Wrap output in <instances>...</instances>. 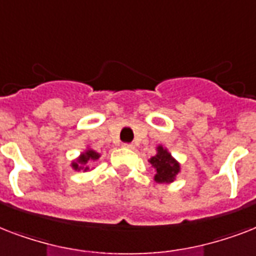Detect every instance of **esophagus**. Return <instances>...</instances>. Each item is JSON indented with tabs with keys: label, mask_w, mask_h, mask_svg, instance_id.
I'll return each mask as SVG.
<instances>
[{
	"label": "esophagus",
	"mask_w": 256,
	"mask_h": 256,
	"mask_svg": "<svg viewBox=\"0 0 256 256\" xmlns=\"http://www.w3.org/2000/svg\"><path fill=\"white\" fill-rule=\"evenodd\" d=\"M122 148H126V150H134V144H130V142H126V144H122Z\"/></svg>",
	"instance_id": "esophagus-1"
}]
</instances>
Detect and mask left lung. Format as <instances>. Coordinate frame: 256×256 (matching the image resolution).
Listing matches in <instances>:
<instances>
[{
  "label": "left lung",
  "mask_w": 256,
  "mask_h": 256,
  "mask_svg": "<svg viewBox=\"0 0 256 256\" xmlns=\"http://www.w3.org/2000/svg\"><path fill=\"white\" fill-rule=\"evenodd\" d=\"M148 162L155 170L154 180L156 183H172L175 180L176 175L180 172L179 162L163 146H159L156 148V155L152 156Z\"/></svg>",
  "instance_id": "1"
}]
</instances>
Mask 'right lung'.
<instances>
[{
  "label": "right lung",
  "mask_w": 256,
  "mask_h": 256,
  "mask_svg": "<svg viewBox=\"0 0 256 256\" xmlns=\"http://www.w3.org/2000/svg\"><path fill=\"white\" fill-rule=\"evenodd\" d=\"M100 156V154L93 150L92 148H86L82 154H80V156L76 160H73L72 168L74 171H89V164L92 162H96Z\"/></svg>",
  "instance_id": "right-lung-1"
}]
</instances>
